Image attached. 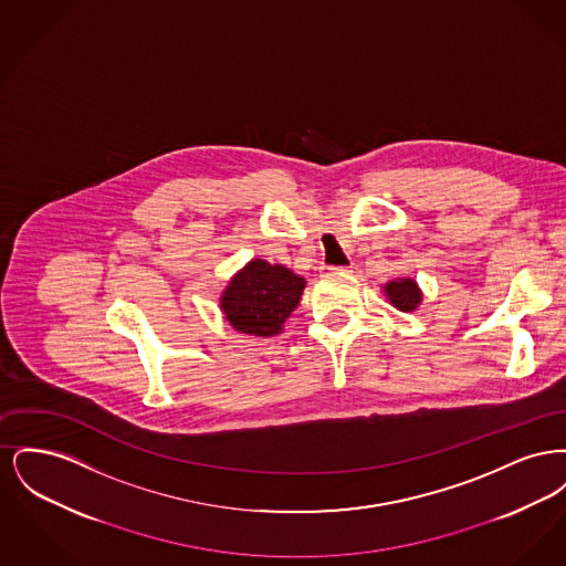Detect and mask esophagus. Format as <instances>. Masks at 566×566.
I'll return each mask as SVG.
<instances>
[{
  "label": "esophagus",
  "mask_w": 566,
  "mask_h": 566,
  "mask_svg": "<svg viewBox=\"0 0 566 566\" xmlns=\"http://www.w3.org/2000/svg\"><path fill=\"white\" fill-rule=\"evenodd\" d=\"M321 270H323V273H335V271H344V273H350L352 268H333V265H323Z\"/></svg>",
  "instance_id": "obj_1"
}]
</instances>
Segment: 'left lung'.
<instances>
[{"instance_id":"1","label":"left lung","mask_w":566,"mask_h":566,"mask_svg":"<svg viewBox=\"0 0 566 566\" xmlns=\"http://www.w3.org/2000/svg\"><path fill=\"white\" fill-rule=\"evenodd\" d=\"M384 293L390 305H395L399 312H416V307L422 303V291L418 282L411 277L390 280L384 286Z\"/></svg>"}]
</instances>
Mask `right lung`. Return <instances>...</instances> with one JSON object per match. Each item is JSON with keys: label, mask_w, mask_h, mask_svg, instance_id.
<instances>
[{"label": "right lung", "mask_w": 566, "mask_h": 566, "mask_svg": "<svg viewBox=\"0 0 566 566\" xmlns=\"http://www.w3.org/2000/svg\"><path fill=\"white\" fill-rule=\"evenodd\" d=\"M305 289V277L284 265L252 259L220 295L224 321L243 335L273 337L282 333Z\"/></svg>", "instance_id": "add662e5"}]
</instances>
